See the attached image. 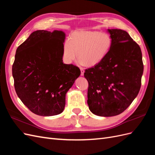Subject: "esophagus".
I'll return each instance as SVG.
<instances>
[{
	"label": "esophagus",
	"mask_w": 155,
	"mask_h": 155,
	"mask_svg": "<svg viewBox=\"0 0 155 155\" xmlns=\"http://www.w3.org/2000/svg\"><path fill=\"white\" fill-rule=\"evenodd\" d=\"M80 70H81V76H83L84 72H85V70L83 67H80Z\"/></svg>",
	"instance_id": "1"
}]
</instances>
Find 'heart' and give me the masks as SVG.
<instances>
[{
  "instance_id": "1",
  "label": "heart",
  "mask_w": 155,
  "mask_h": 155,
  "mask_svg": "<svg viewBox=\"0 0 155 155\" xmlns=\"http://www.w3.org/2000/svg\"><path fill=\"white\" fill-rule=\"evenodd\" d=\"M112 39L107 32L79 30L74 31L70 39L64 41L63 57L65 62L71 63L78 58L88 67L100 63L110 51Z\"/></svg>"
}]
</instances>
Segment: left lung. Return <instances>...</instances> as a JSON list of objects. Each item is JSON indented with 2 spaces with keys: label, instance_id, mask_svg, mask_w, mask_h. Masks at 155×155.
I'll return each mask as SVG.
<instances>
[{
  "label": "left lung",
  "instance_id": "8db88e82",
  "mask_svg": "<svg viewBox=\"0 0 155 155\" xmlns=\"http://www.w3.org/2000/svg\"><path fill=\"white\" fill-rule=\"evenodd\" d=\"M112 47L104 59L85 70L88 83L87 104L97 116H114L123 112L137 96L143 71L139 45L127 31L108 30Z\"/></svg>",
  "mask_w": 155,
  "mask_h": 155
}]
</instances>
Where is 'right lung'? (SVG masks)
<instances>
[{"label": "right lung", "mask_w": 155, "mask_h": 155, "mask_svg": "<svg viewBox=\"0 0 155 155\" xmlns=\"http://www.w3.org/2000/svg\"><path fill=\"white\" fill-rule=\"evenodd\" d=\"M64 39L62 31L37 30L16 50L14 87L22 102L37 115L61 113L65 95L81 74L78 67L63 63Z\"/></svg>", "instance_id": "1"}]
</instances>
